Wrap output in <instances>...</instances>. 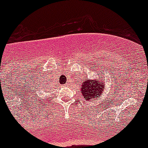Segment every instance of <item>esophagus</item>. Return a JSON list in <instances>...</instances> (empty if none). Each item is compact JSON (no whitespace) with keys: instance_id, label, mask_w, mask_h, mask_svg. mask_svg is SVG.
Returning <instances> with one entry per match:
<instances>
[{"instance_id":"1","label":"esophagus","mask_w":148,"mask_h":148,"mask_svg":"<svg viewBox=\"0 0 148 148\" xmlns=\"http://www.w3.org/2000/svg\"><path fill=\"white\" fill-rule=\"evenodd\" d=\"M66 85H67V84H66Z\"/></svg>"}]
</instances>
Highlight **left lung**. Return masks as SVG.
Here are the masks:
<instances>
[{
  "label": "left lung",
  "instance_id": "1",
  "mask_svg": "<svg viewBox=\"0 0 148 148\" xmlns=\"http://www.w3.org/2000/svg\"><path fill=\"white\" fill-rule=\"evenodd\" d=\"M103 83V79H86L84 81V84L81 89V97H83L86 101L96 100L99 95H102L103 92V88L105 87Z\"/></svg>",
  "mask_w": 148,
  "mask_h": 148
}]
</instances>
